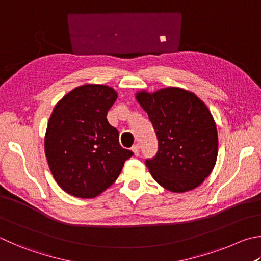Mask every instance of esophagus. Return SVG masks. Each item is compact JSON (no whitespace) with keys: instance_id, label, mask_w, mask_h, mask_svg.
<instances>
[{"instance_id":"obj_1","label":"esophagus","mask_w":261,"mask_h":261,"mask_svg":"<svg viewBox=\"0 0 261 261\" xmlns=\"http://www.w3.org/2000/svg\"><path fill=\"white\" fill-rule=\"evenodd\" d=\"M132 151H134V154L136 156H138L140 153V146L139 145H134L132 146Z\"/></svg>"}]
</instances>
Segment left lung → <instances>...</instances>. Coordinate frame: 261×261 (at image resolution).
Returning a JSON list of instances; mask_svg holds the SVG:
<instances>
[{
  "mask_svg": "<svg viewBox=\"0 0 261 261\" xmlns=\"http://www.w3.org/2000/svg\"><path fill=\"white\" fill-rule=\"evenodd\" d=\"M136 99L158 136V153L146 160L155 181L173 193L200 186L218 155L217 126L209 108L195 93L176 87L153 93L144 90Z\"/></svg>",
  "mask_w": 261,
  "mask_h": 261,
  "instance_id": "1",
  "label": "left lung"
}]
</instances>
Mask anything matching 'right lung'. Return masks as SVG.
<instances>
[{"mask_svg":"<svg viewBox=\"0 0 261 261\" xmlns=\"http://www.w3.org/2000/svg\"><path fill=\"white\" fill-rule=\"evenodd\" d=\"M117 99L102 84L75 88L55 106L44 150L57 184L75 197L92 198L115 182L134 153L122 148L118 131L107 121Z\"/></svg>","mask_w":261,"mask_h":261,"instance_id":"right-lung-1","label":"right lung"}]
</instances>
